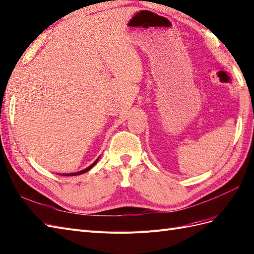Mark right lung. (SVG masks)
<instances>
[{
	"label": "right lung",
	"mask_w": 254,
	"mask_h": 254,
	"mask_svg": "<svg viewBox=\"0 0 254 254\" xmlns=\"http://www.w3.org/2000/svg\"><path fill=\"white\" fill-rule=\"evenodd\" d=\"M100 157L101 156H99L97 160H95L90 166H88V167L87 168H85V169H83V170H81V171H77V172H72V173H60V176H64V177H74V176H80V174H83V173H85V172H87V171H89L93 166L97 164V162L100 160ZM59 174V173H58Z\"/></svg>",
	"instance_id": "add662e5"
}]
</instances>
